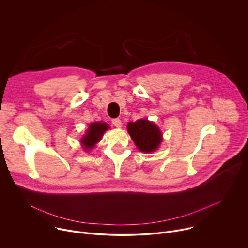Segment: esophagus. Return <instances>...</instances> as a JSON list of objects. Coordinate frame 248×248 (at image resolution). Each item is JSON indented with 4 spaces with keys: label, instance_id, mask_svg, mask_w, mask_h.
<instances>
[{
    "label": "esophagus",
    "instance_id": "1",
    "mask_svg": "<svg viewBox=\"0 0 248 248\" xmlns=\"http://www.w3.org/2000/svg\"><path fill=\"white\" fill-rule=\"evenodd\" d=\"M112 123L116 127H121L122 126V121L120 119H114V120H112Z\"/></svg>",
    "mask_w": 248,
    "mask_h": 248
}]
</instances>
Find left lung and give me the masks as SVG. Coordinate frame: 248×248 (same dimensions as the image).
<instances>
[{
  "label": "left lung",
  "instance_id": "1",
  "mask_svg": "<svg viewBox=\"0 0 248 248\" xmlns=\"http://www.w3.org/2000/svg\"><path fill=\"white\" fill-rule=\"evenodd\" d=\"M127 130L136 147L142 152H154L162 142L161 130L153 122L148 120L141 119L128 123Z\"/></svg>",
  "mask_w": 248,
  "mask_h": 248
}]
</instances>
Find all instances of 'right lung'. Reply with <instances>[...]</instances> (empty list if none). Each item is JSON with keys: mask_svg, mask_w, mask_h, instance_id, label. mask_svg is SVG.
<instances>
[{"mask_svg": "<svg viewBox=\"0 0 248 248\" xmlns=\"http://www.w3.org/2000/svg\"><path fill=\"white\" fill-rule=\"evenodd\" d=\"M109 128V125L106 123H92L89 124L86 133L80 139V143L87 151L91 150L97 142L101 140L105 131Z\"/></svg>", "mask_w": 248, "mask_h": 248, "instance_id": "1", "label": "right lung"}]
</instances>
